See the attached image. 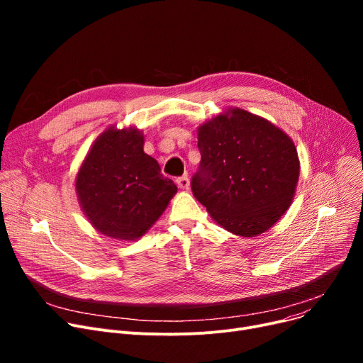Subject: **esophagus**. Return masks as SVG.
Segmentation results:
<instances>
[{"instance_id": "obj_1", "label": "esophagus", "mask_w": 363, "mask_h": 363, "mask_svg": "<svg viewBox=\"0 0 363 363\" xmlns=\"http://www.w3.org/2000/svg\"><path fill=\"white\" fill-rule=\"evenodd\" d=\"M177 185H178V188H181V189H188V186H189V179H188V177H181V178H178V179H177Z\"/></svg>"}]
</instances>
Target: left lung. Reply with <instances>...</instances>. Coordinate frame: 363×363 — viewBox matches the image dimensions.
Listing matches in <instances>:
<instances>
[{
    "label": "left lung",
    "mask_w": 363,
    "mask_h": 363,
    "mask_svg": "<svg viewBox=\"0 0 363 363\" xmlns=\"http://www.w3.org/2000/svg\"><path fill=\"white\" fill-rule=\"evenodd\" d=\"M194 197L235 235L256 237L293 203L300 162L293 140L257 114L231 107L197 129Z\"/></svg>",
    "instance_id": "8db88e82"
}]
</instances>
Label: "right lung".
I'll return each instance as SVG.
<instances>
[{
    "instance_id": "obj_1",
    "label": "right lung",
    "mask_w": 363,
    "mask_h": 363,
    "mask_svg": "<svg viewBox=\"0 0 363 363\" xmlns=\"http://www.w3.org/2000/svg\"><path fill=\"white\" fill-rule=\"evenodd\" d=\"M76 194L91 225L121 241L141 238L178 191L144 152L135 126L107 128L91 145L76 175Z\"/></svg>"
}]
</instances>
